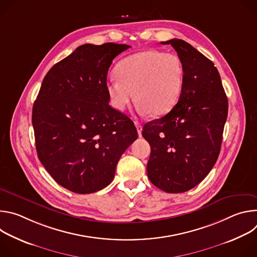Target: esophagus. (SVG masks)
I'll return each instance as SVG.
<instances>
[{
	"mask_svg": "<svg viewBox=\"0 0 257 257\" xmlns=\"http://www.w3.org/2000/svg\"><path fill=\"white\" fill-rule=\"evenodd\" d=\"M135 126H136V129H137V132H138V136L141 137V132H142V126L139 124V123H135Z\"/></svg>",
	"mask_w": 257,
	"mask_h": 257,
	"instance_id": "obj_1",
	"label": "esophagus"
}]
</instances>
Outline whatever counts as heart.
<instances>
[{
	"label": "heart",
	"instance_id": "obj_1",
	"mask_svg": "<svg viewBox=\"0 0 257 257\" xmlns=\"http://www.w3.org/2000/svg\"><path fill=\"white\" fill-rule=\"evenodd\" d=\"M116 74L118 78H109L105 89L117 111H124L134 97L140 114L165 115L178 102L184 84V68L180 58L157 50L125 58L117 66Z\"/></svg>",
	"mask_w": 257,
	"mask_h": 257
}]
</instances>
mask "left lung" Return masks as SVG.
<instances>
[{
    "mask_svg": "<svg viewBox=\"0 0 257 257\" xmlns=\"http://www.w3.org/2000/svg\"><path fill=\"white\" fill-rule=\"evenodd\" d=\"M171 45L184 68V84L177 104L163 118L143 126L152 153L148 176L168 193L195 187L208 175L221 151L228 98L214 64L188 43Z\"/></svg>",
    "mask_w": 257,
    "mask_h": 257,
    "instance_id": "obj_1",
    "label": "left lung"
}]
</instances>
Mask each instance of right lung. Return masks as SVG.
<instances>
[{"mask_svg": "<svg viewBox=\"0 0 257 257\" xmlns=\"http://www.w3.org/2000/svg\"><path fill=\"white\" fill-rule=\"evenodd\" d=\"M129 48L113 43L78 47L50 69L34 101L38 157L58 184L74 193L106 187L138 137L130 118L108 104L105 89L109 66Z\"/></svg>", "mask_w": 257, "mask_h": 257, "instance_id": "1", "label": "right lung"}]
</instances>
